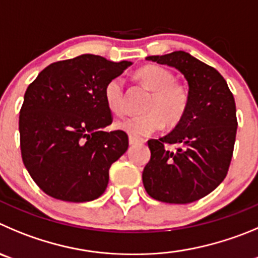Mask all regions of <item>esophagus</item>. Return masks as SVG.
Returning <instances> with one entry per match:
<instances>
[{
  "instance_id": "34e87169",
  "label": "esophagus",
  "mask_w": 258,
  "mask_h": 258,
  "mask_svg": "<svg viewBox=\"0 0 258 258\" xmlns=\"http://www.w3.org/2000/svg\"><path fill=\"white\" fill-rule=\"evenodd\" d=\"M128 143H130V145H136V144L140 143V140H137V139H135V137L130 136L128 137Z\"/></svg>"
}]
</instances>
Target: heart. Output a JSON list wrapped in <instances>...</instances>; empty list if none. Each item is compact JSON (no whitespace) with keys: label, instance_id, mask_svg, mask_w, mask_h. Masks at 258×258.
Returning <instances> with one entry per match:
<instances>
[{"label":"heart","instance_id":"obj_1","mask_svg":"<svg viewBox=\"0 0 258 258\" xmlns=\"http://www.w3.org/2000/svg\"><path fill=\"white\" fill-rule=\"evenodd\" d=\"M137 80L153 96L146 104L144 114L128 115L115 123V127L135 139H141L159 131L164 126H174L183 118L188 107V91L183 85L175 83L174 75L169 70L156 64H148L136 72ZM104 100L108 109L117 115L124 112L123 80L114 78L104 88Z\"/></svg>","mask_w":258,"mask_h":258}]
</instances>
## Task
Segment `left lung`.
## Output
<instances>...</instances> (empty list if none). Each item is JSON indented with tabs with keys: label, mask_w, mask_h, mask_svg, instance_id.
Wrapping results in <instances>:
<instances>
[{
	"label": "left lung",
	"mask_w": 258,
	"mask_h": 258,
	"mask_svg": "<svg viewBox=\"0 0 258 258\" xmlns=\"http://www.w3.org/2000/svg\"><path fill=\"white\" fill-rule=\"evenodd\" d=\"M145 59L183 75L188 107L173 131L148 141L151 158L143 172L144 187L158 201H197L213 192L229 169L238 126L234 96L214 67L183 50ZM168 143L178 148L170 152Z\"/></svg>",
	"instance_id": "1"
}]
</instances>
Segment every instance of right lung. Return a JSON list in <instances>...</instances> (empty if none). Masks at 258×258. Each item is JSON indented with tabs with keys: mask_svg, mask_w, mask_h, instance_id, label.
<instances>
[{
	"mask_svg": "<svg viewBox=\"0 0 258 258\" xmlns=\"http://www.w3.org/2000/svg\"><path fill=\"white\" fill-rule=\"evenodd\" d=\"M132 64L81 54L45 67L28 86L19 117L21 156L42 191L69 202L104 194L109 168L128 149L126 132H105L108 81Z\"/></svg>",
	"mask_w": 258,
	"mask_h": 258,
	"instance_id": "obj_1",
	"label": "right lung"
}]
</instances>
